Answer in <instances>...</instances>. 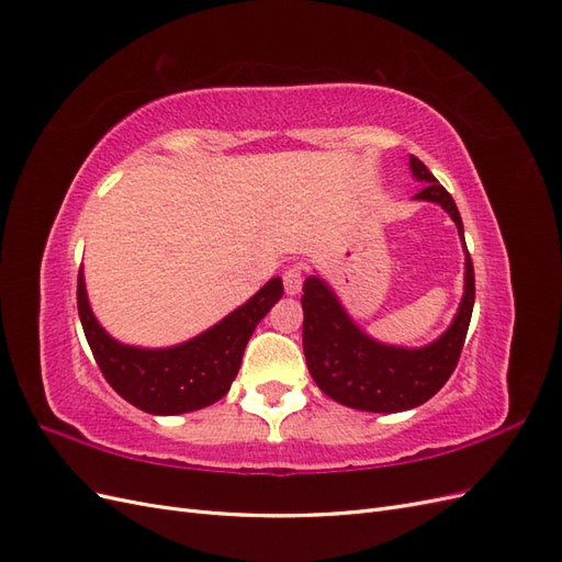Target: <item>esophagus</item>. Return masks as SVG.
<instances>
[{"instance_id": "esophagus-1", "label": "esophagus", "mask_w": 562, "mask_h": 562, "mask_svg": "<svg viewBox=\"0 0 562 562\" xmlns=\"http://www.w3.org/2000/svg\"><path fill=\"white\" fill-rule=\"evenodd\" d=\"M302 283H304V271L302 265H291L285 267L283 271V285H285V293L288 295H297L302 291Z\"/></svg>"}]
</instances>
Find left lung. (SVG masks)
I'll use <instances>...</instances> for the list:
<instances>
[{"instance_id":"1","label":"left lung","mask_w":562,"mask_h":562,"mask_svg":"<svg viewBox=\"0 0 562 562\" xmlns=\"http://www.w3.org/2000/svg\"><path fill=\"white\" fill-rule=\"evenodd\" d=\"M411 171L417 180L427 182L415 199L440 203L454 220L459 239L464 241L462 217L446 187L438 184L417 157H411ZM302 293V347L307 368L323 394L353 411L401 413L427 403L450 380L471 323L475 279L467 250L464 297L459 312L452 326L422 349L389 347L370 339L347 316L330 288L316 277L304 281Z\"/></svg>"}]
</instances>
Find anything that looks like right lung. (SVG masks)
Here are the masks:
<instances>
[{
	"mask_svg": "<svg viewBox=\"0 0 562 562\" xmlns=\"http://www.w3.org/2000/svg\"><path fill=\"white\" fill-rule=\"evenodd\" d=\"M281 295L283 283L277 277L190 342L171 349H138L119 345L100 328L89 307L81 269L77 277L79 318L100 372L119 396L149 415L192 413L223 398L241 368L255 326Z\"/></svg>",
	"mask_w": 562,
	"mask_h": 562,
	"instance_id": "add662e5",
	"label": "right lung"
}]
</instances>
